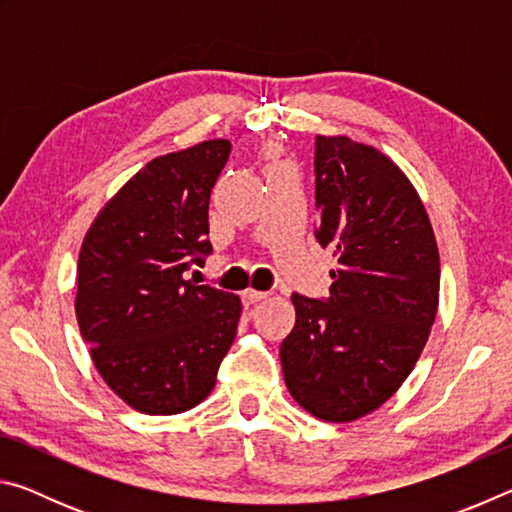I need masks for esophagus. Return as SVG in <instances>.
Listing matches in <instances>:
<instances>
[{
	"label": "esophagus",
	"mask_w": 512,
	"mask_h": 512,
	"mask_svg": "<svg viewBox=\"0 0 512 512\" xmlns=\"http://www.w3.org/2000/svg\"><path fill=\"white\" fill-rule=\"evenodd\" d=\"M268 296L266 291H255V289H246L244 293H241V298H244V302H248V305H255V302L264 300Z\"/></svg>",
	"instance_id": "obj_1"
}]
</instances>
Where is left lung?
Masks as SVG:
<instances>
[{"instance_id": "left-lung-1", "label": "left lung", "mask_w": 512, "mask_h": 512, "mask_svg": "<svg viewBox=\"0 0 512 512\" xmlns=\"http://www.w3.org/2000/svg\"><path fill=\"white\" fill-rule=\"evenodd\" d=\"M316 239L336 257L329 298L293 293L296 325L280 345L302 409L352 422L397 393L438 311L440 257L418 192L375 146L316 137Z\"/></svg>"}]
</instances>
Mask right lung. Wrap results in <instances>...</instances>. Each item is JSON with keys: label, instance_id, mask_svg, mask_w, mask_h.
<instances>
[{"label": "right lung", "instance_id": "obj_1", "mask_svg": "<svg viewBox=\"0 0 512 512\" xmlns=\"http://www.w3.org/2000/svg\"><path fill=\"white\" fill-rule=\"evenodd\" d=\"M228 140L160 155L101 207L76 266V320L110 391L146 415L194 409L235 341L241 300L185 271L212 253L210 194Z\"/></svg>", "mask_w": 512, "mask_h": 512}]
</instances>
